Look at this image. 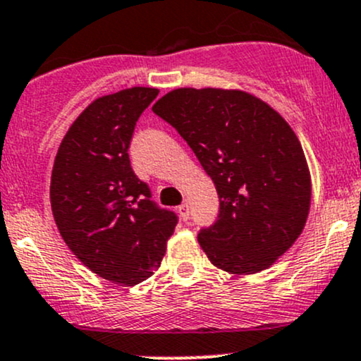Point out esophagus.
Wrapping results in <instances>:
<instances>
[{"label": "esophagus", "mask_w": 361, "mask_h": 361, "mask_svg": "<svg viewBox=\"0 0 361 361\" xmlns=\"http://www.w3.org/2000/svg\"><path fill=\"white\" fill-rule=\"evenodd\" d=\"M178 211H180V216H181V219L183 221H187L188 219V216H190V209H188V202L185 200L183 204L180 205V207H178Z\"/></svg>", "instance_id": "34e87169"}]
</instances>
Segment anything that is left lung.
Listing matches in <instances>:
<instances>
[{
    "label": "left lung",
    "instance_id": "8db88e82",
    "mask_svg": "<svg viewBox=\"0 0 361 361\" xmlns=\"http://www.w3.org/2000/svg\"><path fill=\"white\" fill-rule=\"evenodd\" d=\"M152 111L176 128L211 176L219 216L199 233L229 274L271 267L307 223L312 180L298 137L262 99L235 89H174Z\"/></svg>",
    "mask_w": 361,
    "mask_h": 361
}]
</instances>
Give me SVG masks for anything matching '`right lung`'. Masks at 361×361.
<instances>
[{"label":"right lung","mask_w":361,"mask_h":361,"mask_svg":"<svg viewBox=\"0 0 361 361\" xmlns=\"http://www.w3.org/2000/svg\"><path fill=\"white\" fill-rule=\"evenodd\" d=\"M157 94L154 87H132L90 102L63 137L51 173L61 238L94 274L123 286L159 269L178 223L150 200L128 157L135 123Z\"/></svg>","instance_id":"obj_1"}]
</instances>
